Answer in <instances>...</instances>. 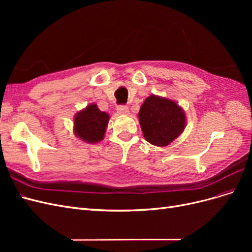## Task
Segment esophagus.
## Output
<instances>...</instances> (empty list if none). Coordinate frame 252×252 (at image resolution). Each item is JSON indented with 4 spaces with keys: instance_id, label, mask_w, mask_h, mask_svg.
Instances as JSON below:
<instances>
[{
    "instance_id": "34e87169",
    "label": "esophagus",
    "mask_w": 252,
    "mask_h": 252,
    "mask_svg": "<svg viewBox=\"0 0 252 252\" xmlns=\"http://www.w3.org/2000/svg\"><path fill=\"white\" fill-rule=\"evenodd\" d=\"M117 112H118L119 114H123V116H125V114H128V113H129V109H128L127 106L121 105V106H119V107H118Z\"/></svg>"
}]
</instances>
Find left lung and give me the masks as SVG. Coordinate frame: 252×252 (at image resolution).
Listing matches in <instances>:
<instances>
[{
	"label": "left lung",
	"instance_id": "obj_1",
	"mask_svg": "<svg viewBox=\"0 0 252 252\" xmlns=\"http://www.w3.org/2000/svg\"><path fill=\"white\" fill-rule=\"evenodd\" d=\"M139 120L145 140L158 147L172 143L186 127V114L181 106L173 100L156 94L144 101Z\"/></svg>",
	"mask_w": 252,
	"mask_h": 252
}]
</instances>
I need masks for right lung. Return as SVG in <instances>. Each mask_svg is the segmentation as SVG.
I'll list each match as a JSON object with an SVG mask.
<instances>
[{
  "label": "right lung",
  "instance_id": "1",
  "mask_svg": "<svg viewBox=\"0 0 252 252\" xmlns=\"http://www.w3.org/2000/svg\"><path fill=\"white\" fill-rule=\"evenodd\" d=\"M108 122V113L101 111L96 104H89L86 108L75 113L73 132L81 141L95 144L104 139Z\"/></svg>",
  "mask_w": 252,
  "mask_h": 252
}]
</instances>
